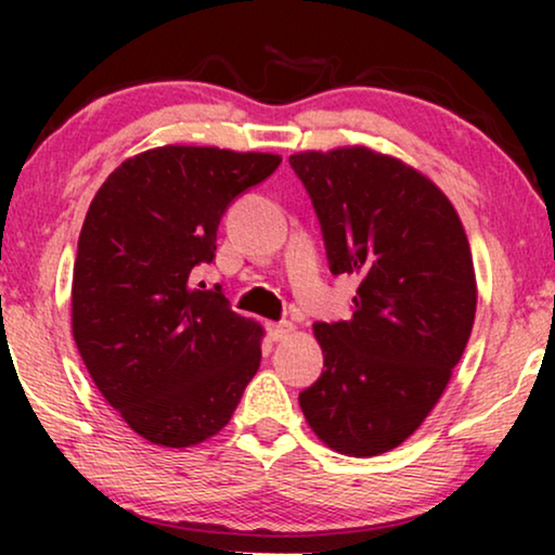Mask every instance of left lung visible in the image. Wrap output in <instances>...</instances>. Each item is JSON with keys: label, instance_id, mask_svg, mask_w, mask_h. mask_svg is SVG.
Instances as JSON below:
<instances>
[{"label": "left lung", "instance_id": "obj_1", "mask_svg": "<svg viewBox=\"0 0 555 555\" xmlns=\"http://www.w3.org/2000/svg\"><path fill=\"white\" fill-rule=\"evenodd\" d=\"M275 154L162 146L98 189L73 268V338L90 378L135 435L192 447L227 427L262 359V325L196 280L217 227Z\"/></svg>", "mask_w": 555, "mask_h": 555}]
</instances>
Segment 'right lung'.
Listing matches in <instances>:
<instances>
[{"instance_id": "add662e5", "label": "right lung", "mask_w": 555, "mask_h": 555, "mask_svg": "<svg viewBox=\"0 0 555 555\" xmlns=\"http://www.w3.org/2000/svg\"><path fill=\"white\" fill-rule=\"evenodd\" d=\"M321 219L333 275H356L344 321L318 323L323 374L300 393L318 439L374 457L412 437L450 384L473 333L469 242L450 199L371 149L291 156Z\"/></svg>"}]
</instances>
